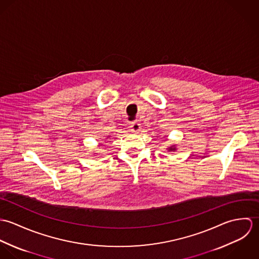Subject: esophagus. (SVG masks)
<instances>
[{"mask_svg": "<svg viewBox=\"0 0 259 259\" xmlns=\"http://www.w3.org/2000/svg\"><path fill=\"white\" fill-rule=\"evenodd\" d=\"M141 128H142V126H141V124H140L138 121L132 122V124H131V131H132V133H134V134H139V133L141 132Z\"/></svg>", "mask_w": 259, "mask_h": 259, "instance_id": "34e87169", "label": "esophagus"}]
</instances>
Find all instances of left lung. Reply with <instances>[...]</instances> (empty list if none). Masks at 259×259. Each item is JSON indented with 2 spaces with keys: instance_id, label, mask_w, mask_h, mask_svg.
Masks as SVG:
<instances>
[{
  "instance_id": "1",
  "label": "left lung",
  "mask_w": 259,
  "mask_h": 259,
  "mask_svg": "<svg viewBox=\"0 0 259 259\" xmlns=\"http://www.w3.org/2000/svg\"><path fill=\"white\" fill-rule=\"evenodd\" d=\"M172 149H176L175 148H169V150H172Z\"/></svg>"
}]
</instances>
